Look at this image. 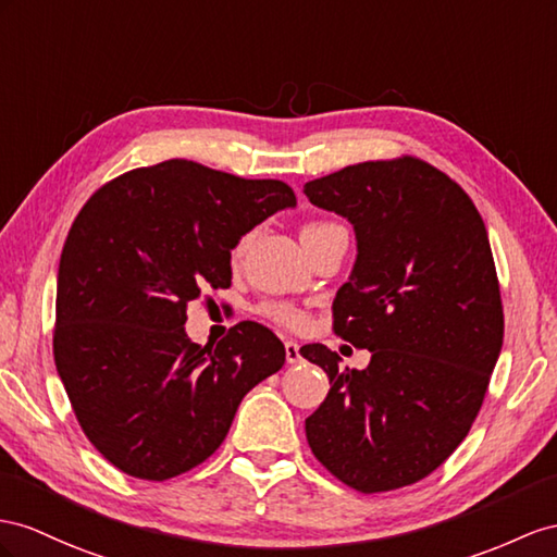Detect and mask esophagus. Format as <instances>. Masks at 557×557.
Masks as SVG:
<instances>
[{"label": "esophagus", "instance_id": "obj_1", "mask_svg": "<svg viewBox=\"0 0 557 557\" xmlns=\"http://www.w3.org/2000/svg\"><path fill=\"white\" fill-rule=\"evenodd\" d=\"M284 352H287V362L289 364L301 362V350H298L296 341H284Z\"/></svg>", "mask_w": 557, "mask_h": 557}]
</instances>
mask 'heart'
<instances>
[{
  "label": "heart",
  "instance_id": "heart-1",
  "mask_svg": "<svg viewBox=\"0 0 557 557\" xmlns=\"http://www.w3.org/2000/svg\"><path fill=\"white\" fill-rule=\"evenodd\" d=\"M336 227H341V225H336V223H332V221H308V223L301 227V237H304V242H308V239H312V237H320V235H324V233L336 231ZM249 237H251V235H242V237L235 242L233 259H239V256L245 253V249H247V245H249ZM259 310L263 312L265 318H270V320L277 322V324H284V326H304V324L308 322L306 310L294 306V304H287V301H268V304H263Z\"/></svg>",
  "mask_w": 557,
  "mask_h": 557
}]
</instances>
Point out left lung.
<instances>
[{
    "instance_id": "obj_1",
    "label": "left lung",
    "mask_w": 557,
    "mask_h": 557,
    "mask_svg": "<svg viewBox=\"0 0 557 557\" xmlns=\"http://www.w3.org/2000/svg\"><path fill=\"white\" fill-rule=\"evenodd\" d=\"M304 193L355 227L358 261L334 298V334L372 350L358 372L322 344L301 348L332 386L306 419L308 445L362 494L407 487L461 445L502 352L487 227L459 183L411 154L346 166Z\"/></svg>"
}]
</instances>
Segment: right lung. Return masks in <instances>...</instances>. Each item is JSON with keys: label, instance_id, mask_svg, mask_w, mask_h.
Instances as JSON below:
<instances>
[{"label": "right lung", "instance_id": "obj_1", "mask_svg": "<svg viewBox=\"0 0 557 557\" xmlns=\"http://www.w3.org/2000/svg\"><path fill=\"white\" fill-rule=\"evenodd\" d=\"M296 207L287 183L188 160L132 169L98 188L65 237L53 360L84 435L122 473L164 482L221 447L282 341L239 322L216 346L185 336L188 306L231 287V249Z\"/></svg>", "mask_w": 557, "mask_h": 557}]
</instances>
